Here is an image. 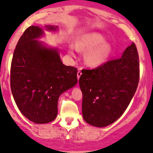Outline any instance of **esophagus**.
Returning a JSON list of instances; mask_svg holds the SVG:
<instances>
[{
    "label": "esophagus",
    "mask_w": 153,
    "mask_h": 153,
    "mask_svg": "<svg viewBox=\"0 0 153 153\" xmlns=\"http://www.w3.org/2000/svg\"><path fill=\"white\" fill-rule=\"evenodd\" d=\"M82 75V73L80 71H78V73H77V77H78V79L79 80V78H80V77Z\"/></svg>",
    "instance_id": "obj_1"
}]
</instances>
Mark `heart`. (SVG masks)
Wrapping results in <instances>:
<instances>
[{
  "label": "heart",
  "instance_id": "obj_1",
  "mask_svg": "<svg viewBox=\"0 0 153 153\" xmlns=\"http://www.w3.org/2000/svg\"><path fill=\"white\" fill-rule=\"evenodd\" d=\"M105 39L101 34L96 32L82 35L77 40V50L85 52V61L88 65L99 67L105 63L111 53V47L108 43L103 42ZM74 47H70V52L73 54Z\"/></svg>",
  "mask_w": 153,
  "mask_h": 153
}]
</instances>
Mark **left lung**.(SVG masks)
<instances>
[{
  "label": "left lung",
  "mask_w": 153,
  "mask_h": 153,
  "mask_svg": "<svg viewBox=\"0 0 153 153\" xmlns=\"http://www.w3.org/2000/svg\"><path fill=\"white\" fill-rule=\"evenodd\" d=\"M81 72L79 84L84 120L94 127H106L123 114L136 92L140 80L136 45L131 44L120 58Z\"/></svg>",
  "instance_id": "left-lung-1"
}]
</instances>
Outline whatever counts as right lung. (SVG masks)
I'll return each instance as SVG.
<instances>
[{
	"label": "right lung",
	"mask_w": 153,
	"mask_h": 153,
	"mask_svg": "<svg viewBox=\"0 0 153 153\" xmlns=\"http://www.w3.org/2000/svg\"><path fill=\"white\" fill-rule=\"evenodd\" d=\"M42 35L43 30L38 26L26 29L15 48L10 73V89L19 109L36 124L56 118L59 96L78 82L77 68L62 64L57 49L35 40Z\"/></svg>",
	"instance_id": "add662e5"
}]
</instances>
